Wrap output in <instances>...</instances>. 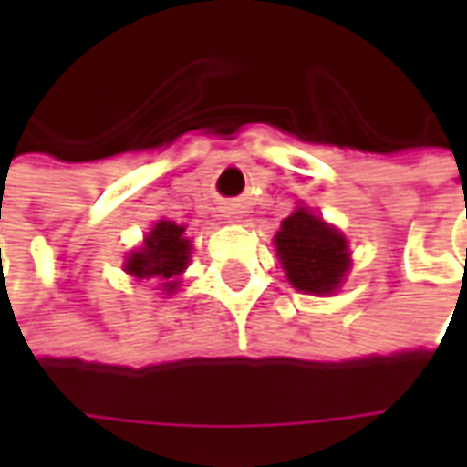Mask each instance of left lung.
<instances>
[{
  "label": "left lung",
  "mask_w": 467,
  "mask_h": 467,
  "mask_svg": "<svg viewBox=\"0 0 467 467\" xmlns=\"http://www.w3.org/2000/svg\"><path fill=\"white\" fill-rule=\"evenodd\" d=\"M275 247L287 280L300 293L333 295L350 270V250L343 233L307 207L285 217Z\"/></svg>",
  "instance_id": "obj_1"
}]
</instances>
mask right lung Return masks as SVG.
Listing matches in <instances>:
<instances>
[{"mask_svg":"<svg viewBox=\"0 0 467 467\" xmlns=\"http://www.w3.org/2000/svg\"><path fill=\"white\" fill-rule=\"evenodd\" d=\"M192 244L184 237V224H174L172 220H160L152 233L144 237L140 250H134L124 270L137 280H162L164 293H174L180 285V275L190 265Z\"/></svg>","mask_w":467,"mask_h":467,"instance_id":"add662e5","label":"right lung"}]
</instances>
